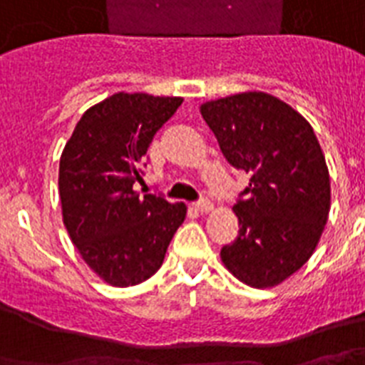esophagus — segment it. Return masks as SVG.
<instances>
[{"label": "esophagus", "instance_id": "34e87169", "mask_svg": "<svg viewBox=\"0 0 365 365\" xmlns=\"http://www.w3.org/2000/svg\"><path fill=\"white\" fill-rule=\"evenodd\" d=\"M195 208H197L200 213H206V212H212L213 204L210 202V200H206V198H202V200L195 202Z\"/></svg>", "mask_w": 365, "mask_h": 365}]
</instances>
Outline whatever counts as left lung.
Here are the masks:
<instances>
[{
    "instance_id": "8db88e82",
    "label": "left lung",
    "mask_w": 365,
    "mask_h": 365,
    "mask_svg": "<svg viewBox=\"0 0 365 365\" xmlns=\"http://www.w3.org/2000/svg\"><path fill=\"white\" fill-rule=\"evenodd\" d=\"M200 114L227 161L250 174L234 204L238 238L221 260L245 285H279L309 260L330 212V174L313 127L264 91L208 101Z\"/></svg>"
}]
</instances>
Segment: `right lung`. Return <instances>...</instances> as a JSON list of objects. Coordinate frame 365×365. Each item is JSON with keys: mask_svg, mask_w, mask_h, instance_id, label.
<instances>
[{"mask_svg": "<svg viewBox=\"0 0 365 365\" xmlns=\"http://www.w3.org/2000/svg\"><path fill=\"white\" fill-rule=\"evenodd\" d=\"M182 97L114 93L82 114L59 159L63 225L80 257L112 287H133L161 268L187 206L140 195L153 135Z\"/></svg>", "mask_w": 365, "mask_h": 365, "instance_id": "obj_1", "label": "right lung"}]
</instances>
